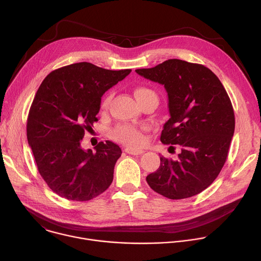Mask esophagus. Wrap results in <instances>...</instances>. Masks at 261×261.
Masks as SVG:
<instances>
[{
  "label": "esophagus",
  "instance_id": "obj_1",
  "mask_svg": "<svg viewBox=\"0 0 261 261\" xmlns=\"http://www.w3.org/2000/svg\"><path fill=\"white\" fill-rule=\"evenodd\" d=\"M125 152L130 154V155H134V156H137V155H141L144 153L143 150H141V148H135V147H132V146H128L125 148Z\"/></svg>",
  "mask_w": 261,
  "mask_h": 261
}]
</instances>
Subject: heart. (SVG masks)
<instances>
[{
  "label": "heart",
  "mask_w": 261,
  "mask_h": 261,
  "mask_svg": "<svg viewBox=\"0 0 261 261\" xmlns=\"http://www.w3.org/2000/svg\"><path fill=\"white\" fill-rule=\"evenodd\" d=\"M134 96L137 100V102H141L142 100L150 98V97H157L155 92L152 91L151 89L147 88H136L134 90ZM111 100V94H107L103 101H102V108L106 109L110 103ZM113 137L118 140L121 141L123 143L129 144V145H140L143 143L144 141V137L142 132L137 129L136 127L130 126V125H120L118 126L114 132H113Z\"/></svg>",
  "instance_id": "obj_1"
}]
</instances>
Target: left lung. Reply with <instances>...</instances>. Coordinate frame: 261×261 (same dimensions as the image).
I'll return each instance as SVG.
<instances>
[{"mask_svg": "<svg viewBox=\"0 0 261 261\" xmlns=\"http://www.w3.org/2000/svg\"><path fill=\"white\" fill-rule=\"evenodd\" d=\"M135 71L164 86L170 118L160 140L181 147L176 160L160 156L159 168L146 176L148 186L169 199L202 192L224 165L234 133V113L224 87L203 65L177 59Z\"/></svg>", "mask_w": 261, "mask_h": 261, "instance_id": "8db88e82", "label": "left lung"}]
</instances>
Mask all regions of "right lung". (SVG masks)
Instances as JSON below:
<instances>
[{"mask_svg": "<svg viewBox=\"0 0 261 261\" xmlns=\"http://www.w3.org/2000/svg\"><path fill=\"white\" fill-rule=\"evenodd\" d=\"M130 72L75 63L50 72L37 91L27 122L28 142L40 175L59 196L88 201L113 182L121 147L101 141L94 153L84 150L82 140L98 121L103 94Z\"/></svg>", "mask_w": 261, "mask_h": 261, "instance_id": "obj_1", "label": "right lung"}]
</instances>
